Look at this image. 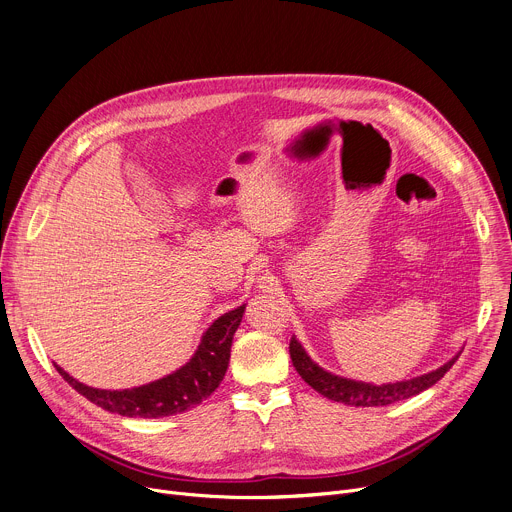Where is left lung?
Wrapping results in <instances>:
<instances>
[{
  "mask_svg": "<svg viewBox=\"0 0 512 512\" xmlns=\"http://www.w3.org/2000/svg\"><path fill=\"white\" fill-rule=\"evenodd\" d=\"M289 356L291 362H294L296 371L300 377L320 395L328 397L330 401H338L344 405H354V407H379V405H391L395 401L409 399L413 395H419L421 391L429 389L440 381L450 369L452 364L458 360L460 352L448 360L444 367L435 369L427 375L409 379V381H399V383H387V385H371V383H362V381H352L344 379L338 375H332L324 371L322 367L308 356L304 346L298 342L296 336H291L289 340Z\"/></svg>",
  "mask_w": 512,
  "mask_h": 512,
  "instance_id": "left-lung-1",
  "label": "left lung"
}]
</instances>
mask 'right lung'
<instances>
[{"instance_id":"obj_1","label":"right lung","mask_w":512,"mask_h":512,"mask_svg":"<svg viewBox=\"0 0 512 512\" xmlns=\"http://www.w3.org/2000/svg\"><path fill=\"white\" fill-rule=\"evenodd\" d=\"M243 314L245 304L214 320L212 326L204 332L198 350L184 367L160 381L141 387L123 391L95 389L72 379L58 364H54V367L72 389L105 411L119 413L123 417L145 419L184 413L210 397L214 389L221 385L229 367L233 336L243 320Z\"/></svg>"}]
</instances>
